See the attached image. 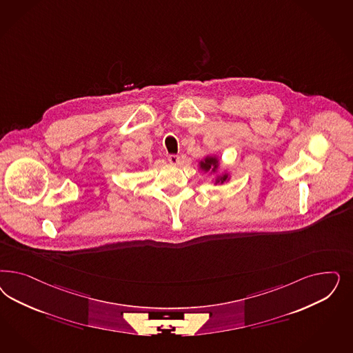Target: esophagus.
<instances>
[{
    "label": "esophagus",
    "mask_w": 353,
    "mask_h": 353,
    "mask_svg": "<svg viewBox=\"0 0 353 353\" xmlns=\"http://www.w3.org/2000/svg\"><path fill=\"white\" fill-rule=\"evenodd\" d=\"M168 161L172 163V165H176V163H179V161H181V157L178 156V154H169L168 156Z\"/></svg>",
    "instance_id": "esophagus-1"
}]
</instances>
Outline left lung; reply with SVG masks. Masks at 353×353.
Segmentation results:
<instances>
[{
  "mask_svg": "<svg viewBox=\"0 0 353 353\" xmlns=\"http://www.w3.org/2000/svg\"><path fill=\"white\" fill-rule=\"evenodd\" d=\"M214 168L216 169V159H214V157H208V159H205V161H201V169H204V170H210V168ZM213 169V170H214ZM221 182H225L226 181V175L225 176H222L221 179H219ZM218 181V182H219Z\"/></svg>",
  "mask_w": 353,
  "mask_h": 353,
  "instance_id": "1",
  "label": "left lung"
}]
</instances>
